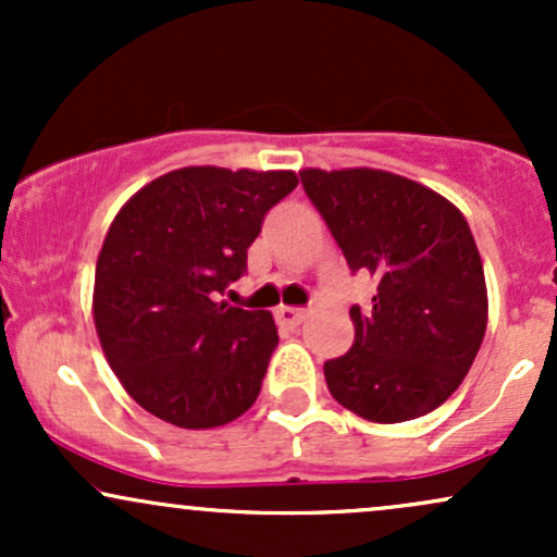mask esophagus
Wrapping results in <instances>:
<instances>
[{
    "label": "esophagus",
    "mask_w": 557,
    "mask_h": 557,
    "mask_svg": "<svg viewBox=\"0 0 557 557\" xmlns=\"http://www.w3.org/2000/svg\"><path fill=\"white\" fill-rule=\"evenodd\" d=\"M274 317H277L280 324H287V327H298V324L304 322L306 317H309V311L298 309V306H280V309L274 311Z\"/></svg>",
    "instance_id": "obj_1"
}]
</instances>
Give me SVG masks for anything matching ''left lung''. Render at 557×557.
<instances>
[{
    "mask_svg": "<svg viewBox=\"0 0 557 557\" xmlns=\"http://www.w3.org/2000/svg\"><path fill=\"white\" fill-rule=\"evenodd\" d=\"M300 183L350 272L376 280L372 306H350V350L324 363L332 398L376 424L434 411L469 374L487 330L469 222L447 198L393 172L304 170Z\"/></svg>",
    "mask_w": 557,
    "mask_h": 557,
    "instance_id": "8db88e82",
    "label": "left lung"
}]
</instances>
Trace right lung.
<instances>
[{
    "mask_svg": "<svg viewBox=\"0 0 557 557\" xmlns=\"http://www.w3.org/2000/svg\"><path fill=\"white\" fill-rule=\"evenodd\" d=\"M296 172L183 168L120 209L96 261L94 324L133 400L183 430L238 419L277 348L270 311L216 300L246 274L261 222Z\"/></svg>",
    "mask_w": 557,
    "mask_h": 557,
    "instance_id": "obj_1",
    "label": "right lung"
}]
</instances>
